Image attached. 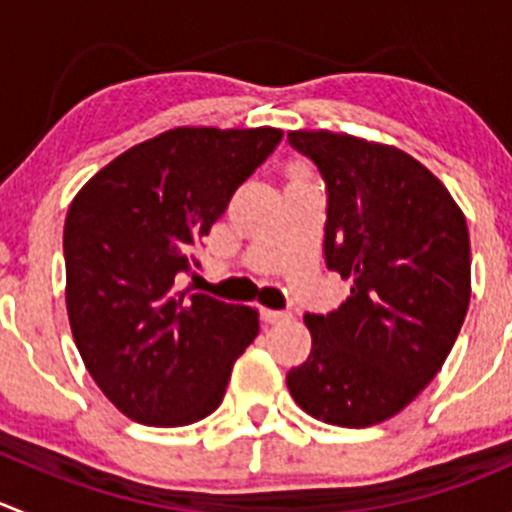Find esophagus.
<instances>
[{
  "label": "esophagus",
  "instance_id": "34e87169",
  "mask_svg": "<svg viewBox=\"0 0 512 512\" xmlns=\"http://www.w3.org/2000/svg\"><path fill=\"white\" fill-rule=\"evenodd\" d=\"M290 317V312H282V310H267V307H260V320L267 322V325H272V322H280V320H287Z\"/></svg>",
  "mask_w": 512,
  "mask_h": 512
}]
</instances>
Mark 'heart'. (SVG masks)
<instances>
[{"label": "heart", "instance_id": "obj_1", "mask_svg": "<svg viewBox=\"0 0 512 512\" xmlns=\"http://www.w3.org/2000/svg\"><path fill=\"white\" fill-rule=\"evenodd\" d=\"M285 177H287V187H302V185H312V172L305 162H287L285 167Z\"/></svg>", "mask_w": 512, "mask_h": 512}]
</instances>
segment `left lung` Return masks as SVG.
Returning <instances> with one entry per match:
<instances>
[{
  "instance_id": "obj_1",
  "label": "left lung",
  "mask_w": 512,
  "mask_h": 512,
  "mask_svg": "<svg viewBox=\"0 0 512 512\" xmlns=\"http://www.w3.org/2000/svg\"><path fill=\"white\" fill-rule=\"evenodd\" d=\"M327 187L325 262L350 280L327 315L307 312L312 350L287 372L295 403L340 428L398 415L438 375L470 302V237L443 182L398 147L287 132Z\"/></svg>"
}]
</instances>
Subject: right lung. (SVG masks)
<instances>
[{"label": "right lung", "instance_id": "obj_1", "mask_svg": "<svg viewBox=\"0 0 512 512\" xmlns=\"http://www.w3.org/2000/svg\"><path fill=\"white\" fill-rule=\"evenodd\" d=\"M282 130L177 127L132 147L79 190L64 222L74 342L109 403L177 428L220 408L257 310L177 287L192 250Z\"/></svg>", "mask_w": 512, "mask_h": 512}]
</instances>
